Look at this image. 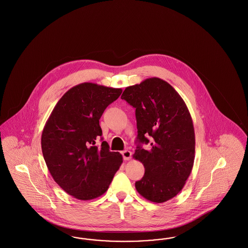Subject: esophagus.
<instances>
[{
    "mask_svg": "<svg viewBox=\"0 0 248 248\" xmlns=\"http://www.w3.org/2000/svg\"><path fill=\"white\" fill-rule=\"evenodd\" d=\"M122 156H123V159L124 160H129L130 157H131V152L129 150H125V151L122 152Z\"/></svg>",
    "mask_w": 248,
    "mask_h": 248,
    "instance_id": "1",
    "label": "esophagus"
}]
</instances>
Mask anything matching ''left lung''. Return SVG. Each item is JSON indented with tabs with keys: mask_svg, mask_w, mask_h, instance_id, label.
<instances>
[{
	"mask_svg": "<svg viewBox=\"0 0 248 248\" xmlns=\"http://www.w3.org/2000/svg\"><path fill=\"white\" fill-rule=\"evenodd\" d=\"M121 99L135 108L138 135L133 157L145 169L135 188L145 199L164 203L182 191L194 166L190 112L175 89L158 78L127 87ZM143 143H150L152 148L143 150Z\"/></svg>",
	"mask_w": 248,
	"mask_h": 248,
	"instance_id": "1",
	"label": "left lung"
}]
</instances>
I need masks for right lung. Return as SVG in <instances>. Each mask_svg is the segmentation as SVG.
<instances>
[{
    "instance_id": "right-lung-1",
    "label": "right lung",
    "mask_w": 248,
    "mask_h": 248,
    "mask_svg": "<svg viewBox=\"0 0 248 248\" xmlns=\"http://www.w3.org/2000/svg\"><path fill=\"white\" fill-rule=\"evenodd\" d=\"M121 89L84 82L68 90L57 102L42 134V150L54 182L79 200L105 194L122 164L119 152H110L99 124L104 111ZM102 140V138H101Z\"/></svg>"
}]
</instances>
